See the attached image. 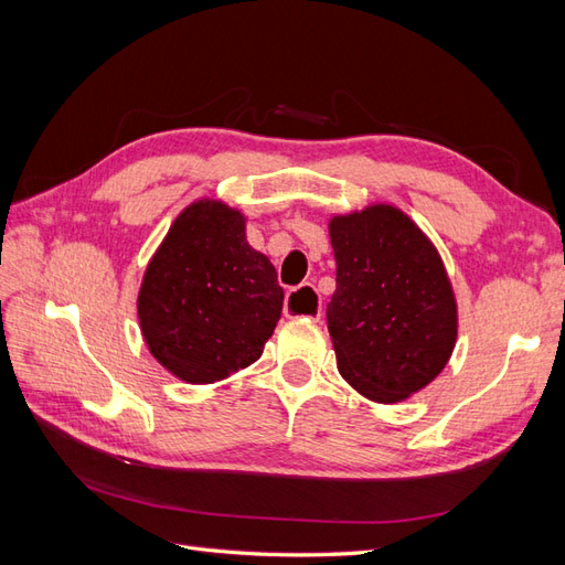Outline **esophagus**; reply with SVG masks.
Returning <instances> with one entry per match:
<instances>
[{
    "instance_id": "1",
    "label": "esophagus",
    "mask_w": 565,
    "mask_h": 565,
    "mask_svg": "<svg viewBox=\"0 0 565 565\" xmlns=\"http://www.w3.org/2000/svg\"><path fill=\"white\" fill-rule=\"evenodd\" d=\"M320 297L313 287L303 285L299 289H292L285 299V316L287 318H311L320 320Z\"/></svg>"
}]
</instances>
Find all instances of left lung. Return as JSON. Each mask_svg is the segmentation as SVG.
<instances>
[{"label":"left lung","mask_w":565,"mask_h":565,"mask_svg":"<svg viewBox=\"0 0 565 565\" xmlns=\"http://www.w3.org/2000/svg\"><path fill=\"white\" fill-rule=\"evenodd\" d=\"M337 289L328 330L337 367L374 403H401L429 386L457 341L448 270L424 231L393 204L334 214Z\"/></svg>","instance_id":"8db88e82"}]
</instances>
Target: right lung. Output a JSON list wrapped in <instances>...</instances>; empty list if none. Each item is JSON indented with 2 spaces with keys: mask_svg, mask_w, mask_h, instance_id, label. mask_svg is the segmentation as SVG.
<instances>
[{
  "mask_svg": "<svg viewBox=\"0 0 565 565\" xmlns=\"http://www.w3.org/2000/svg\"><path fill=\"white\" fill-rule=\"evenodd\" d=\"M245 221L221 200L188 204L143 273L141 334L152 358L188 384L259 361L280 320L278 273L249 247Z\"/></svg>",
  "mask_w": 565,
  "mask_h": 565,
  "instance_id": "1",
  "label": "right lung"
}]
</instances>
